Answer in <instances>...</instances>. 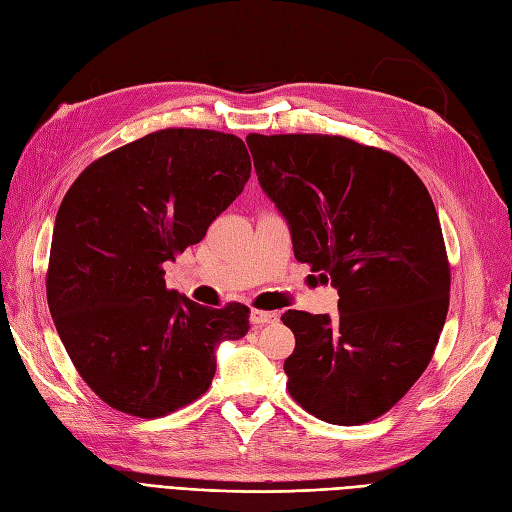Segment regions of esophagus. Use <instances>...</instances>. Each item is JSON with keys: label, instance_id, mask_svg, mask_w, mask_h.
Masks as SVG:
<instances>
[{"label": "esophagus", "instance_id": "obj_1", "mask_svg": "<svg viewBox=\"0 0 512 512\" xmlns=\"http://www.w3.org/2000/svg\"><path fill=\"white\" fill-rule=\"evenodd\" d=\"M279 320V315L275 311H262V309H252L250 313V322L256 326H264V324H275Z\"/></svg>", "mask_w": 512, "mask_h": 512}]
</instances>
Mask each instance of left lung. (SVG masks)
<instances>
[{
	"mask_svg": "<svg viewBox=\"0 0 512 512\" xmlns=\"http://www.w3.org/2000/svg\"><path fill=\"white\" fill-rule=\"evenodd\" d=\"M298 262L339 290V315L290 309L288 392L317 419L390 411L432 360L451 273L430 192L392 152L341 135L245 137Z\"/></svg>",
	"mask_w": 512,
	"mask_h": 512,
	"instance_id": "8db88e82",
	"label": "left lung"
}]
</instances>
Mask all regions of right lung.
Instances as JSON below:
<instances>
[{
    "label": "right lung",
    "instance_id": "1",
    "mask_svg": "<svg viewBox=\"0 0 512 512\" xmlns=\"http://www.w3.org/2000/svg\"><path fill=\"white\" fill-rule=\"evenodd\" d=\"M237 135L163 129L88 165L55 220L46 275L52 322L86 385L112 409L163 417L203 396L216 347L250 309L167 290L163 262L199 243L250 180Z\"/></svg>",
    "mask_w": 512,
    "mask_h": 512
}]
</instances>
